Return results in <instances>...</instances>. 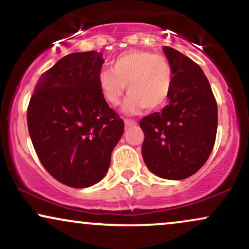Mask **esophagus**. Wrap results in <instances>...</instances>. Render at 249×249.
Listing matches in <instances>:
<instances>
[{"label": "esophagus", "instance_id": "obj_1", "mask_svg": "<svg viewBox=\"0 0 249 249\" xmlns=\"http://www.w3.org/2000/svg\"><path fill=\"white\" fill-rule=\"evenodd\" d=\"M137 122L134 121V120H129V119H125L124 120V125L125 127H131V125H136Z\"/></svg>", "mask_w": 249, "mask_h": 249}]
</instances>
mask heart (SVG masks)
Instances as JSON below:
<instances>
[{"label": "heart", "instance_id": "heart-1", "mask_svg": "<svg viewBox=\"0 0 249 249\" xmlns=\"http://www.w3.org/2000/svg\"><path fill=\"white\" fill-rule=\"evenodd\" d=\"M110 70L98 74L101 95L110 106H118L127 86L128 98L124 110L136 113L147 108H162L170 95L174 72L168 59L153 52L131 50L113 60Z\"/></svg>", "mask_w": 249, "mask_h": 249}]
</instances>
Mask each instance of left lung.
Wrapping results in <instances>:
<instances>
[{
  "label": "left lung",
  "mask_w": 249,
  "mask_h": 249,
  "mask_svg": "<svg viewBox=\"0 0 249 249\" xmlns=\"http://www.w3.org/2000/svg\"><path fill=\"white\" fill-rule=\"evenodd\" d=\"M163 51L174 72L169 105L144 116L142 156L153 174L184 179L196 174L212 153L218 127V107L206 75L198 64L177 50Z\"/></svg>",
  "instance_id": "left-lung-1"
}]
</instances>
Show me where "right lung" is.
<instances>
[{
    "mask_svg": "<svg viewBox=\"0 0 249 249\" xmlns=\"http://www.w3.org/2000/svg\"><path fill=\"white\" fill-rule=\"evenodd\" d=\"M104 61L96 51L65 55L40 75L29 102L28 129L38 159L71 188L100 182L124 134V121L99 89Z\"/></svg>",
    "mask_w": 249,
    "mask_h": 249,
    "instance_id": "obj_1",
    "label": "right lung"
}]
</instances>
